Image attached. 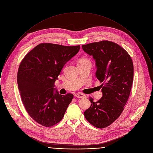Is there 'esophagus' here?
<instances>
[{"instance_id": "1", "label": "esophagus", "mask_w": 153, "mask_h": 153, "mask_svg": "<svg viewBox=\"0 0 153 153\" xmlns=\"http://www.w3.org/2000/svg\"><path fill=\"white\" fill-rule=\"evenodd\" d=\"M74 96H75V97H76L77 98H84V97H86V95L85 94L80 93H75Z\"/></svg>"}]
</instances>
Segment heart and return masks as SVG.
<instances>
[{"label": "heart", "instance_id": "heart-1", "mask_svg": "<svg viewBox=\"0 0 153 153\" xmlns=\"http://www.w3.org/2000/svg\"><path fill=\"white\" fill-rule=\"evenodd\" d=\"M90 62L89 60H88L87 59H81L80 60H79V61L78 62V63H80V62Z\"/></svg>", "mask_w": 153, "mask_h": 153}]
</instances>
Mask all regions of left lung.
<instances>
[{
    "label": "left lung",
    "instance_id": "left-lung-1",
    "mask_svg": "<svg viewBox=\"0 0 153 153\" xmlns=\"http://www.w3.org/2000/svg\"><path fill=\"white\" fill-rule=\"evenodd\" d=\"M82 48L95 60L96 76L103 83L102 97L96 102L89 97L91 105L85 117L92 125L103 128L118 118L124 109L133 82V62L123 48L111 41L83 45Z\"/></svg>",
    "mask_w": 153,
    "mask_h": 153
}]
</instances>
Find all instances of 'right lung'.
<instances>
[{"instance_id":"1","label":"right lung","mask_w":153,"mask_h":153,"mask_svg":"<svg viewBox=\"0 0 153 153\" xmlns=\"http://www.w3.org/2000/svg\"><path fill=\"white\" fill-rule=\"evenodd\" d=\"M79 50L80 45L42 43L21 61L17 76L19 91L28 114L38 123L50 127L64 117L73 94H59L54 83L64 65Z\"/></svg>"}]
</instances>
